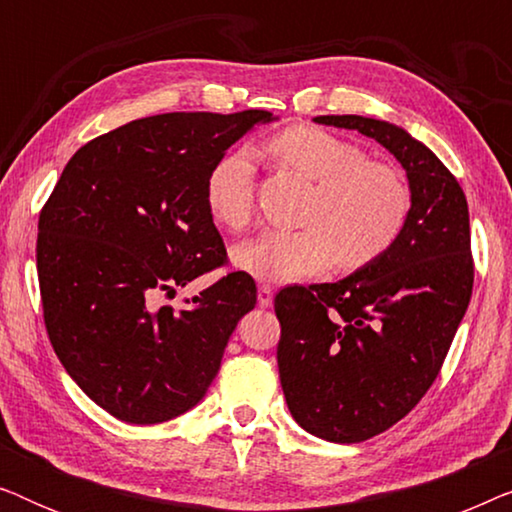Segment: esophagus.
<instances>
[{"label": "esophagus", "mask_w": 512, "mask_h": 512, "mask_svg": "<svg viewBox=\"0 0 512 512\" xmlns=\"http://www.w3.org/2000/svg\"><path fill=\"white\" fill-rule=\"evenodd\" d=\"M272 296H275V291H272V286H268V284L258 286V305H261V307H270V305H272Z\"/></svg>", "instance_id": "1"}]
</instances>
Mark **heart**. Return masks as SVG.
I'll return each instance as SVG.
<instances>
[{"label":"heart","mask_w":512,"mask_h":512,"mask_svg":"<svg viewBox=\"0 0 512 512\" xmlns=\"http://www.w3.org/2000/svg\"><path fill=\"white\" fill-rule=\"evenodd\" d=\"M279 163L314 184L303 230H268L237 244L233 263L265 282L314 277L340 261L356 270L375 263L408 226L412 193L396 165L370 160L363 146L333 132L296 125L272 137ZM205 202L216 223L242 230L254 216V156L233 149L212 165Z\"/></svg>","instance_id":"heart-1"}]
</instances>
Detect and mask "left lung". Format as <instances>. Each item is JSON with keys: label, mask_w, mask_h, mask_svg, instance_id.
<instances>
[{"label": "left lung", "mask_w": 512, "mask_h": 512, "mask_svg": "<svg viewBox=\"0 0 512 512\" xmlns=\"http://www.w3.org/2000/svg\"><path fill=\"white\" fill-rule=\"evenodd\" d=\"M314 123L380 142L412 193L408 226L382 258L275 298L279 380L293 419L331 443H361L408 415L440 373L473 291L468 205L436 153L398 125L352 114Z\"/></svg>", "instance_id": "8db88e82"}]
</instances>
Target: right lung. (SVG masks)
<instances>
[{
    "mask_svg": "<svg viewBox=\"0 0 512 512\" xmlns=\"http://www.w3.org/2000/svg\"><path fill=\"white\" fill-rule=\"evenodd\" d=\"M270 111H174L139 118L81 146L39 214L37 270L48 338L88 398L128 424L191 410L256 305L230 272L186 310H153L221 268L226 247L205 202L212 165Z\"/></svg>",
    "mask_w": 512,
    "mask_h": 512,
    "instance_id": "right-lung-1",
    "label": "right lung"
}]
</instances>
